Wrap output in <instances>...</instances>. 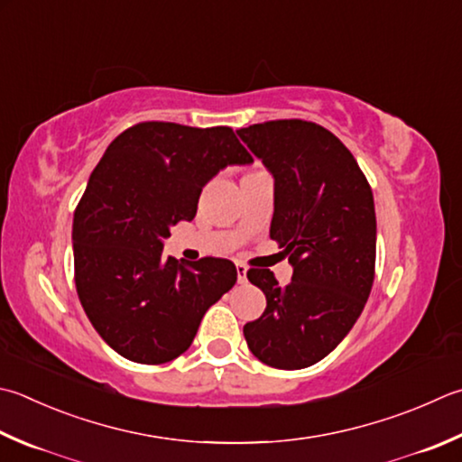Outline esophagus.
Masks as SVG:
<instances>
[{"instance_id": "1", "label": "esophagus", "mask_w": 462, "mask_h": 462, "mask_svg": "<svg viewBox=\"0 0 462 462\" xmlns=\"http://www.w3.org/2000/svg\"><path fill=\"white\" fill-rule=\"evenodd\" d=\"M237 282L247 283V267L245 265H237Z\"/></svg>"}]
</instances>
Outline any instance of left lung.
Masks as SVG:
<instances>
[{
	"label": "left lung",
	"mask_w": 462,
	"mask_h": 462,
	"mask_svg": "<svg viewBox=\"0 0 462 462\" xmlns=\"http://www.w3.org/2000/svg\"><path fill=\"white\" fill-rule=\"evenodd\" d=\"M237 134L272 172L269 235L293 267L287 285L269 269H249L267 308L243 334L267 366L308 368L342 342L368 301L376 263L372 189L352 152L324 126L272 120Z\"/></svg>",
	"instance_id": "left-lung-1"
}]
</instances>
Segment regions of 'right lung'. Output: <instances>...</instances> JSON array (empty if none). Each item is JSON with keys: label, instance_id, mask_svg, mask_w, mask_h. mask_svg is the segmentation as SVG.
<instances>
[{"label": "right lung", "instance_id": "obj_1", "mask_svg": "<svg viewBox=\"0 0 462 462\" xmlns=\"http://www.w3.org/2000/svg\"><path fill=\"white\" fill-rule=\"evenodd\" d=\"M254 156L229 126L141 123L104 152L72 223L76 290L96 332L123 358L164 364L189 350L205 311L237 282L229 259L162 257L201 190Z\"/></svg>", "mask_w": 462, "mask_h": 462}]
</instances>
